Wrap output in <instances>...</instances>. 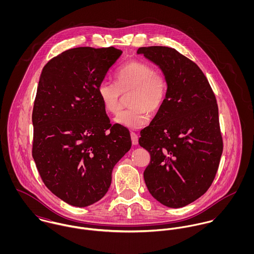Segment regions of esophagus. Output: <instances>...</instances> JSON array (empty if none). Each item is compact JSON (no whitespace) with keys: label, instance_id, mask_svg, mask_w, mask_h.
Masks as SVG:
<instances>
[{"label":"esophagus","instance_id":"34e87169","mask_svg":"<svg viewBox=\"0 0 254 254\" xmlns=\"http://www.w3.org/2000/svg\"><path fill=\"white\" fill-rule=\"evenodd\" d=\"M131 140H132V144L133 145H138L139 143V138H138V135L134 132H131Z\"/></svg>","mask_w":254,"mask_h":254}]
</instances>
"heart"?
Here are the masks:
<instances>
[{
    "mask_svg": "<svg viewBox=\"0 0 254 254\" xmlns=\"http://www.w3.org/2000/svg\"><path fill=\"white\" fill-rule=\"evenodd\" d=\"M116 84L103 81L98 86V96L104 109L117 114L121 109L123 96L129 94L130 109L120 112L114 121L129 129H140L149 120L148 112L160 110L167 96V81L161 73L139 61L122 65L115 74Z\"/></svg>",
    "mask_w": 254,
    "mask_h": 254,
    "instance_id": "heart-1",
    "label": "heart"
}]
</instances>
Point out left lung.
<instances>
[{"label": "left lung", "instance_id": "obj_1", "mask_svg": "<svg viewBox=\"0 0 254 254\" xmlns=\"http://www.w3.org/2000/svg\"><path fill=\"white\" fill-rule=\"evenodd\" d=\"M162 71L167 96L139 144L150 154L144 172L149 193L179 208L200 197L215 178L223 151L215 95L200 68L175 49L137 51Z\"/></svg>", "mask_w": 254, "mask_h": 254}]
</instances>
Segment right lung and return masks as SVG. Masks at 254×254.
Returning <instances> with one entry per match:
<instances>
[{"mask_svg":"<svg viewBox=\"0 0 254 254\" xmlns=\"http://www.w3.org/2000/svg\"><path fill=\"white\" fill-rule=\"evenodd\" d=\"M121 55L113 47L70 49L40 75L32 155L46 187L73 206L105 196L113 167L132 145L127 128L110 124L97 92Z\"/></svg>","mask_w":254,"mask_h":254,"instance_id":"add662e5","label":"right lung"}]
</instances>
